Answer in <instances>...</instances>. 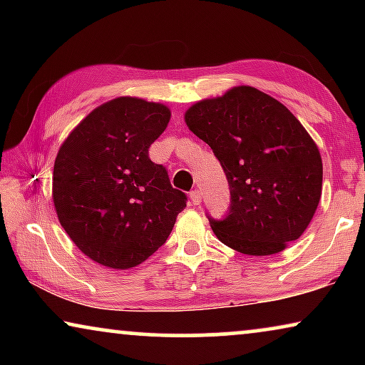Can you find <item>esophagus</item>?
I'll return each instance as SVG.
<instances>
[{
	"label": "esophagus",
	"mask_w": 365,
	"mask_h": 365,
	"mask_svg": "<svg viewBox=\"0 0 365 365\" xmlns=\"http://www.w3.org/2000/svg\"><path fill=\"white\" fill-rule=\"evenodd\" d=\"M189 199H191V202L194 204V206H199V204L202 202L201 191H197V189H194V191H191V194H189Z\"/></svg>",
	"instance_id": "1"
}]
</instances>
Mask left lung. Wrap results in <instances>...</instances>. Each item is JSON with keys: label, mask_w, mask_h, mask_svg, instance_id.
<instances>
[{"label": "left lung", "mask_w": 365, "mask_h": 365, "mask_svg": "<svg viewBox=\"0 0 365 365\" xmlns=\"http://www.w3.org/2000/svg\"><path fill=\"white\" fill-rule=\"evenodd\" d=\"M184 118L211 146L231 189L226 217L207 216L219 241L271 256L301 237L321 199L322 159L297 118L251 86L199 101Z\"/></svg>", "instance_id": "1"}]
</instances>
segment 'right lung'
Segmentation results:
<instances>
[{
  "instance_id": "obj_1",
  "label": "right lung",
  "mask_w": 365,
  "mask_h": 365,
  "mask_svg": "<svg viewBox=\"0 0 365 365\" xmlns=\"http://www.w3.org/2000/svg\"><path fill=\"white\" fill-rule=\"evenodd\" d=\"M166 106L116 98L89 113L59 148L53 201L71 241L113 269L138 266L171 234L186 194L174 189L149 146L166 129Z\"/></svg>"
}]
</instances>
